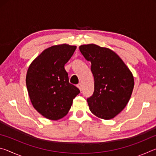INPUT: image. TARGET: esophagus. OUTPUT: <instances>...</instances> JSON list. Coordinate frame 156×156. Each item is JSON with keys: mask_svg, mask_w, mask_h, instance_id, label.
<instances>
[{"mask_svg": "<svg viewBox=\"0 0 156 156\" xmlns=\"http://www.w3.org/2000/svg\"><path fill=\"white\" fill-rule=\"evenodd\" d=\"M77 87L79 88V89H80V91L83 90V86H82V84L81 83H79L78 85H77Z\"/></svg>", "mask_w": 156, "mask_h": 156, "instance_id": "34e87169", "label": "esophagus"}]
</instances>
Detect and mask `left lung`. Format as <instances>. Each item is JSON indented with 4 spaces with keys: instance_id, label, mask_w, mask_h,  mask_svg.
<instances>
[{
    "instance_id": "obj_1",
    "label": "left lung",
    "mask_w": 156,
    "mask_h": 156,
    "mask_svg": "<svg viewBox=\"0 0 156 156\" xmlns=\"http://www.w3.org/2000/svg\"><path fill=\"white\" fill-rule=\"evenodd\" d=\"M91 63L94 91L87 98L89 109L97 117L109 120L126 107L130 99L134 80L130 70L114 51L94 44L79 47Z\"/></svg>"
}]
</instances>
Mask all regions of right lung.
<instances>
[{"label": "right lung", "instance_id": "1", "mask_svg": "<svg viewBox=\"0 0 156 156\" xmlns=\"http://www.w3.org/2000/svg\"><path fill=\"white\" fill-rule=\"evenodd\" d=\"M76 46L67 44L46 49L31 62L26 76L34 107L47 119L57 120L67 114L79 89L69 82L65 65Z\"/></svg>", "mask_w": 156, "mask_h": 156}]
</instances>
